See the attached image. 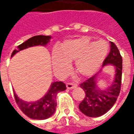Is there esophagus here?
I'll use <instances>...</instances> for the list:
<instances>
[{"mask_svg":"<svg viewBox=\"0 0 134 134\" xmlns=\"http://www.w3.org/2000/svg\"><path fill=\"white\" fill-rule=\"evenodd\" d=\"M66 86H67V89H73L77 87V84L74 83V82H68L66 84Z\"/></svg>","mask_w":134,"mask_h":134,"instance_id":"1","label":"esophagus"}]
</instances>
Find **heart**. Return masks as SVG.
Listing matches in <instances>:
<instances>
[{"label": "heart", "instance_id": "b5f03b06", "mask_svg": "<svg viewBox=\"0 0 134 134\" xmlns=\"http://www.w3.org/2000/svg\"><path fill=\"white\" fill-rule=\"evenodd\" d=\"M106 41H90L81 37L67 41L62 47V54L55 51L53 54V64L57 70L68 67L67 62H75L76 72L82 77H90L99 70L108 52Z\"/></svg>", "mask_w": 134, "mask_h": 134}]
</instances>
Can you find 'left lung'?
<instances>
[{"label": "left lung", "instance_id": "left-lung-1", "mask_svg": "<svg viewBox=\"0 0 134 134\" xmlns=\"http://www.w3.org/2000/svg\"><path fill=\"white\" fill-rule=\"evenodd\" d=\"M110 49L105 59L103 67L107 64L115 66V75L111 85L105 90L97 87V76L98 72L80 86L85 93V96L79 105V108L83 114L89 117H99L104 115L115 104L121 91L122 78V57L114 43L110 41Z\"/></svg>", "mask_w": 134, "mask_h": 134}]
</instances>
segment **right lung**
<instances>
[{
	"label": "right lung",
	"mask_w": 134,
	"mask_h": 134,
	"mask_svg": "<svg viewBox=\"0 0 134 134\" xmlns=\"http://www.w3.org/2000/svg\"><path fill=\"white\" fill-rule=\"evenodd\" d=\"M50 36L38 35L29 38L13 50L11 57L15 54L29 47L37 45L46 46L50 41ZM66 90V85L62 82H54L51 85L49 90L45 96L35 102H26L20 99L14 92V98L16 103L22 112L28 117L36 120H44L51 117L54 113L57 107V93Z\"/></svg>",
	"instance_id": "1"
}]
</instances>
